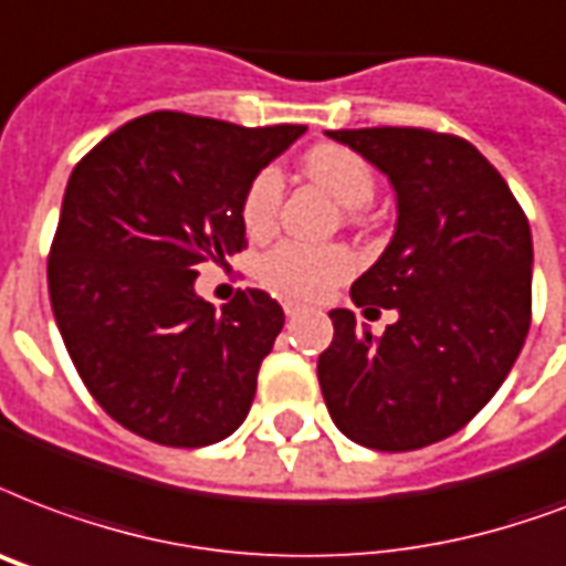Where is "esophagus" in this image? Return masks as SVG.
<instances>
[{
  "mask_svg": "<svg viewBox=\"0 0 566 566\" xmlns=\"http://www.w3.org/2000/svg\"><path fill=\"white\" fill-rule=\"evenodd\" d=\"M282 305H284V314H287V317H296L300 312H305V305H302V302H296V300H284Z\"/></svg>",
  "mask_w": 566,
  "mask_h": 566,
  "instance_id": "34e87169",
  "label": "esophagus"
}]
</instances>
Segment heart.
Here are the masks:
<instances>
[{
	"mask_svg": "<svg viewBox=\"0 0 566 566\" xmlns=\"http://www.w3.org/2000/svg\"><path fill=\"white\" fill-rule=\"evenodd\" d=\"M302 168L317 187L326 189L347 210L370 205V198L377 192V180L370 175L368 163L340 145H317L305 154ZM279 207H282V178L275 168H261L240 198V222L245 234H270L279 222ZM353 266L356 261L344 245H308L282 240L261 254L258 279L284 296L312 300L344 282L353 273Z\"/></svg>",
	"mask_w": 566,
	"mask_h": 566,
	"instance_id": "1",
	"label": "heart"
}]
</instances>
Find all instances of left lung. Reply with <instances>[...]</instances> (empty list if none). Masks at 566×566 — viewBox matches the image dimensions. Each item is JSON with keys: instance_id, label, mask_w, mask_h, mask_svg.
Here are the masks:
<instances>
[{"instance_id": "obj_1", "label": "left lung", "mask_w": 566, "mask_h": 566, "mask_svg": "<svg viewBox=\"0 0 566 566\" xmlns=\"http://www.w3.org/2000/svg\"><path fill=\"white\" fill-rule=\"evenodd\" d=\"M388 175L398 228L350 287L398 308L382 335L329 312L317 359L332 421L374 451H416L472 421L511 374L532 326V228L511 187L460 136L421 127L332 129Z\"/></svg>"}]
</instances>
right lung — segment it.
<instances>
[{
	"label": "right lung",
	"instance_id": "right-lung-1",
	"mask_svg": "<svg viewBox=\"0 0 566 566\" xmlns=\"http://www.w3.org/2000/svg\"><path fill=\"white\" fill-rule=\"evenodd\" d=\"M302 124L237 127L150 112L71 171L46 282L76 374L120 427L201 448L243 424L282 305L245 287L216 312L198 264L245 249L240 198Z\"/></svg>",
	"mask_w": 566,
	"mask_h": 566
}]
</instances>
